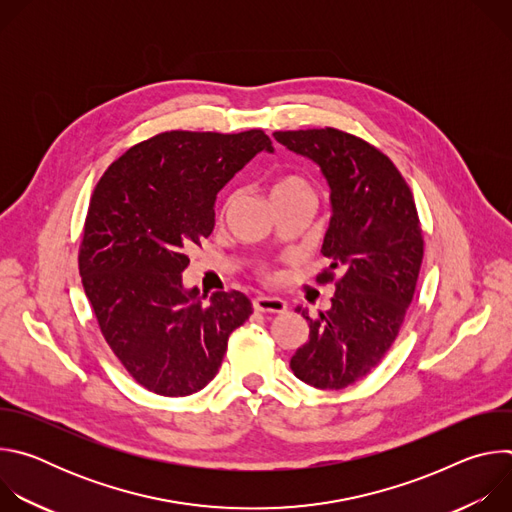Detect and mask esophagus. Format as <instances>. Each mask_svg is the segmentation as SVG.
<instances>
[{
  "label": "esophagus",
  "mask_w": 512,
  "mask_h": 512,
  "mask_svg": "<svg viewBox=\"0 0 512 512\" xmlns=\"http://www.w3.org/2000/svg\"><path fill=\"white\" fill-rule=\"evenodd\" d=\"M255 312H269V314H281L287 310V304L281 298H271V296H257L253 300Z\"/></svg>",
  "instance_id": "obj_1"
}]
</instances>
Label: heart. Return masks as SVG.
Masks as SVG:
<instances>
[{"label": "heart", "instance_id": "heart-1", "mask_svg": "<svg viewBox=\"0 0 512 512\" xmlns=\"http://www.w3.org/2000/svg\"><path fill=\"white\" fill-rule=\"evenodd\" d=\"M291 186H306L302 180H298V178H283V180H279L277 184H275V188H273V192H277V190H283V188H291Z\"/></svg>", "mask_w": 512, "mask_h": 512}]
</instances>
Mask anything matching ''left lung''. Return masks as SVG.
<instances>
[{"label":"left lung","instance_id":"8db88e82","mask_svg":"<svg viewBox=\"0 0 512 512\" xmlns=\"http://www.w3.org/2000/svg\"><path fill=\"white\" fill-rule=\"evenodd\" d=\"M273 137L312 160L330 188L322 255L332 263L318 279L332 281L334 269L340 279L330 310L310 318L298 308L310 338L289 367L316 389L338 391L369 375L399 334L423 259L417 208L399 170L367 141L332 127Z\"/></svg>","mask_w":512,"mask_h":512}]
</instances>
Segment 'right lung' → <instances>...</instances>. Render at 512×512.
Wrapping results in <instances>:
<instances>
[{"mask_svg":"<svg viewBox=\"0 0 512 512\" xmlns=\"http://www.w3.org/2000/svg\"><path fill=\"white\" fill-rule=\"evenodd\" d=\"M259 152L261 129L166 131L127 150L99 180L79 269L99 328L148 391L186 397L221 367L229 336L251 314L241 291L184 287L188 251L214 229V202Z\"/></svg>","mask_w":512,"mask_h":512,"instance_id":"1","label":"right lung"}]
</instances>
